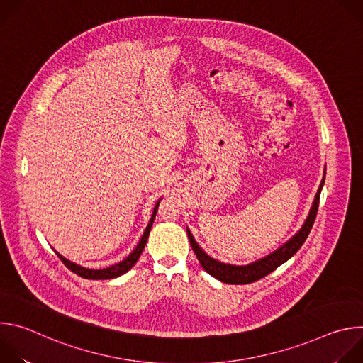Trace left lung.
I'll return each instance as SVG.
<instances>
[{"label": "left lung", "instance_id": "8db88e82", "mask_svg": "<svg viewBox=\"0 0 363 363\" xmlns=\"http://www.w3.org/2000/svg\"><path fill=\"white\" fill-rule=\"evenodd\" d=\"M323 184H325V178H323V181H322V184H320V186L318 189V194L315 196V202H313L312 210H310V214H308L304 225L301 227V230L290 241H287L283 247H280L277 251H274L273 254L267 255L266 258H262V260H258V262H255L252 264H248V266H231V264H224V263H220V262L214 260V258H211L210 255H206L199 248V245L194 240L191 231L186 228L191 247H192L194 252L196 254V258L199 260L202 269L208 274H211L213 277L218 279L220 281L228 283V284H248V283H254L257 280L266 277L272 272H274L279 266L286 263L290 257H293L298 251V248L306 241L310 230H312L313 223L316 220L318 208H319L320 191H322Z\"/></svg>", "mask_w": 363, "mask_h": 363}]
</instances>
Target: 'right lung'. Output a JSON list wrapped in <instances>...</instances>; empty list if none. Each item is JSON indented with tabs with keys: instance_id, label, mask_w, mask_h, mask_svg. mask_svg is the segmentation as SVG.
<instances>
[{
	"instance_id": "right-lung-1",
	"label": "right lung",
	"mask_w": 363,
	"mask_h": 363,
	"mask_svg": "<svg viewBox=\"0 0 363 363\" xmlns=\"http://www.w3.org/2000/svg\"><path fill=\"white\" fill-rule=\"evenodd\" d=\"M158 205H160V202H158L157 205H155L153 213H152V218H150V221H149V224H147V227H146V230H145V233H143V235H142L139 244L136 245V248L125 258L123 262H121V263H118V264H115V266H112V267L103 269V270H90V269L80 267V266H77V264H74V263H70L69 260H66L65 257H62L59 252H56V254L59 255V258H60V260L63 262V264H65L69 270H72L73 273H76L77 276H80V277H83V279H90V280H108V279L119 277V276L125 274L128 270H130V269L135 266V263L138 262V258L140 257V254H142V251H143V248H145V245H146L147 235H149V231H150V228H152L155 216H157Z\"/></svg>"
}]
</instances>
